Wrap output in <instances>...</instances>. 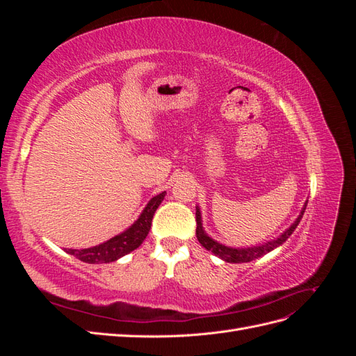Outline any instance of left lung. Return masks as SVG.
Segmentation results:
<instances>
[{
	"label": "left lung",
	"instance_id": "left-lung-1",
	"mask_svg": "<svg viewBox=\"0 0 356 356\" xmlns=\"http://www.w3.org/2000/svg\"><path fill=\"white\" fill-rule=\"evenodd\" d=\"M306 207H307V200L306 203L303 204V209H301L300 215L297 217V220L291 224V227L286 229L281 236H277L276 239L270 241V242H266V243H261V245H257V246H250V248H232V246H225L222 243H218L217 241H213L212 238H209V236L204 233L203 230V225H202V215H200V209L199 207H196V222H197V229H196V236H197V241L199 243L207 248L208 251H211L212 254H215L217 257H220L221 260L227 261V263H250L252 260H255V258L258 257H263L264 254L273 251L275 248L281 246L291 234H293V232L297 229V225L301 220V217H303V213L306 211Z\"/></svg>",
	"mask_w": 356,
	"mask_h": 356
}]
</instances>
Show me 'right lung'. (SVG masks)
Returning <instances> with one entry per match:
<instances>
[{"label":"right lung","mask_w":356,"mask_h":356,"mask_svg":"<svg viewBox=\"0 0 356 356\" xmlns=\"http://www.w3.org/2000/svg\"><path fill=\"white\" fill-rule=\"evenodd\" d=\"M166 191L160 193L147 203V207L139 215V218L123 233L114 236L110 241H106L101 245L92 248H84V250H65L68 254L74 255L79 260L89 263V264H99V263H111L122 258L123 255L132 252L134 250L144 242L147 234L152 229V221L156 209L161 200L165 199Z\"/></svg>","instance_id":"right-lung-1"}]
</instances>
